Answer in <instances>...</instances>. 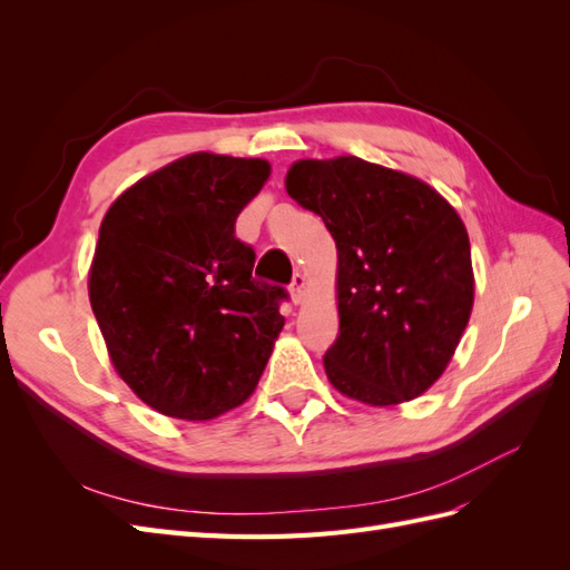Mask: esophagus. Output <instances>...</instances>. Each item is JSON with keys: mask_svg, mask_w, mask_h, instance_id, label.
Masks as SVG:
<instances>
[{"mask_svg": "<svg viewBox=\"0 0 570 570\" xmlns=\"http://www.w3.org/2000/svg\"><path fill=\"white\" fill-rule=\"evenodd\" d=\"M289 292H292V299H295V304H299L304 299V292H306V275L304 273L292 275Z\"/></svg>", "mask_w": 570, "mask_h": 570, "instance_id": "34e87169", "label": "esophagus"}]
</instances>
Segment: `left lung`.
I'll return each mask as SVG.
<instances>
[{"instance_id": "1", "label": "left lung", "mask_w": 570, "mask_h": 570, "mask_svg": "<svg viewBox=\"0 0 570 570\" xmlns=\"http://www.w3.org/2000/svg\"><path fill=\"white\" fill-rule=\"evenodd\" d=\"M285 185L337 245L340 333L323 356L327 381L371 406L423 394L473 308L459 214L430 185L358 157L297 161Z\"/></svg>"}]
</instances>
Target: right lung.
<instances>
[{
  "label": "right lung",
  "mask_w": 570,
  "mask_h": 570,
  "mask_svg": "<svg viewBox=\"0 0 570 570\" xmlns=\"http://www.w3.org/2000/svg\"><path fill=\"white\" fill-rule=\"evenodd\" d=\"M268 174L264 159L189 154L126 189L101 220L92 312L118 375L166 416L235 409L266 368L289 295L254 278L235 220Z\"/></svg>",
  "instance_id": "add662e5"
}]
</instances>
